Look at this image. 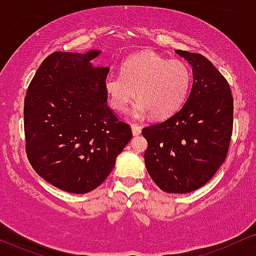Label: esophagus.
<instances>
[{
  "label": "esophagus",
  "mask_w": 256,
  "mask_h": 256,
  "mask_svg": "<svg viewBox=\"0 0 256 256\" xmlns=\"http://www.w3.org/2000/svg\"><path fill=\"white\" fill-rule=\"evenodd\" d=\"M132 132H133V135H139L141 133V127L139 124H132Z\"/></svg>",
  "instance_id": "34e87169"
}]
</instances>
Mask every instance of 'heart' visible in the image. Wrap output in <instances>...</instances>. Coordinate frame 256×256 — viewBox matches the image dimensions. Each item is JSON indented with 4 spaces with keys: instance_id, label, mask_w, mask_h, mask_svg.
Segmentation results:
<instances>
[{
    "instance_id": "b5f03b06",
    "label": "heart",
    "mask_w": 256,
    "mask_h": 256,
    "mask_svg": "<svg viewBox=\"0 0 256 256\" xmlns=\"http://www.w3.org/2000/svg\"><path fill=\"white\" fill-rule=\"evenodd\" d=\"M192 72L184 62L169 60L154 52L136 54L122 64L121 75L109 74L104 80L110 106L124 111L135 98L134 115L148 112L162 118L174 114L187 97Z\"/></svg>"
}]
</instances>
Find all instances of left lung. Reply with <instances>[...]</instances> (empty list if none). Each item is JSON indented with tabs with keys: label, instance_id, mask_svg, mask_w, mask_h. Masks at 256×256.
<instances>
[{
	"label": "left lung",
	"instance_id": "left-lung-1",
	"mask_svg": "<svg viewBox=\"0 0 256 256\" xmlns=\"http://www.w3.org/2000/svg\"><path fill=\"white\" fill-rule=\"evenodd\" d=\"M193 67V86L183 106L145 127L146 169L166 193H189L214 176L226 158L234 123L229 84L200 54L176 50Z\"/></svg>",
	"mask_w": 256,
	"mask_h": 256
}]
</instances>
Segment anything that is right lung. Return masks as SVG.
<instances>
[{
	"label": "right lung",
	"mask_w": 256,
	"mask_h": 256,
	"mask_svg": "<svg viewBox=\"0 0 256 256\" xmlns=\"http://www.w3.org/2000/svg\"><path fill=\"white\" fill-rule=\"evenodd\" d=\"M100 51L49 55L27 88L24 129L30 164L61 190L85 194L105 181L132 139L108 106L110 68L93 67Z\"/></svg>",
	"instance_id": "obj_1"
}]
</instances>
